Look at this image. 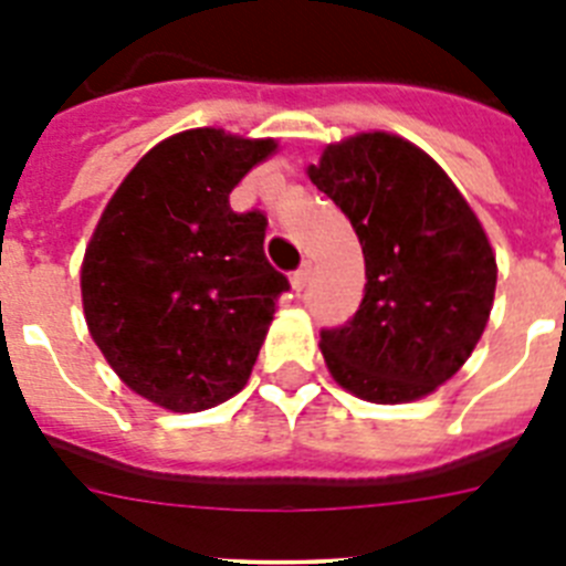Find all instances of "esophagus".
Segmentation results:
<instances>
[{"label": "esophagus", "instance_id": "esophagus-1", "mask_svg": "<svg viewBox=\"0 0 566 566\" xmlns=\"http://www.w3.org/2000/svg\"><path fill=\"white\" fill-rule=\"evenodd\" d=\"M306 283H308V263H303V266L292 274V289L294 292H303V289H306Z\"/></svg>", "mask_w": 566, "mask_h": 566}]
</instances>
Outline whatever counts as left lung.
Instances as JSON below:
<instances>
[{
    "instance_id": "1",
    "label": "left lung",
    "mask_w": 566,
    "mask_h": 566,
    "mask_svg": "<svg viewBox=\"0 0 566 566\" xmlns=\"http://www.w3.org/2000/svg\"><path fill=\"white\" fill-rule=\"evenodd\" d=\"M306 172L348 214L368 277L352 323L319 334L328 374L365 402L428 397L490 319L499 269L482 221L431 155L382 129L328 144Z\"/></svg>"
}]
</instances>
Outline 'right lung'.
Masks as SVG:
<instances>
[{"instance_id": "add662e5", "label": "right lung", "mask_w": 566, "mask_h": 566, "mask_svg": "<svg viewBox=\"0 0 566 566\" xmlns=\"http://www.w3.org/2000/svg\"><path fill=\"white\" fill-rule=\"evenodd\" d=\"M277 153L274 138L195 127L155 144L90 234V337L129 391L175 413L243 391L289 280L263 254L266 218L229 192Z\"/></svg>"}]
</instances>
